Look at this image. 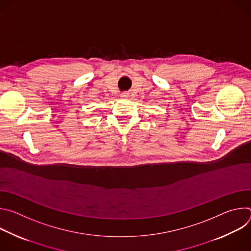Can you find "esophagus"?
Returning <instances> with one entry per match:
<instances>
[{
	"label": "esophagus",
	"mask_w": 251,
	"mask_h": 251,
	"mask_svg": "<svg viewBox=\"0 0 251 251\" xmlns=\"http://www.w3.org/2000/svg\"><path fill=\"white\" fill-rule=\"evenodd\" d=\"M121 97H123V98H128V97H129V93L123 92V93H121Z\"/></svg>",
	"instance_id": "1"
}]
</instances>
